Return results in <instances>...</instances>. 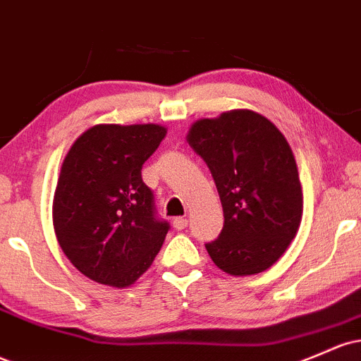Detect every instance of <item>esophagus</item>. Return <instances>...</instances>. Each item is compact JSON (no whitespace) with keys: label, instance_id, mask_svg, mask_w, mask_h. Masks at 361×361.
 I'll return each mask as SVG.
<instances>
[{"label":"esophagus","instance_id":"34e87169","mask_svg":"<svg viewBox=\"0 0 361 361\" xmlns=\"http://www.w3.org/2000/svg\"><path fill=\"white\" fill-rule=\"evenodd\" d=\"M187 224H188L187 217H174V221H173V226L178 229V231H181V229L187 228Z\"/></svg>","mask_w":361,"mask_h":361}]
</instances>
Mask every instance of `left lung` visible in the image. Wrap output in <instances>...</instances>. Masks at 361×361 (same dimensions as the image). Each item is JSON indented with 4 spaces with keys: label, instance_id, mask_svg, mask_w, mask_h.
<instances>
[{
    "label": "left lung",
    "instance_id": "1",
    "mask_svg": "<svg viewBox=\"0 0 361 361\" xmlns=\"http://www.w3.org/2000/svg\"><path fill=\"white\" fill-rule=\"evenodd\" d=\"M187 140L211 169L223 204V229L205 243L212 262L231 276L267 271L302 223V185L288 140L250 109L195 121Z\"/></svg>",
    "mask_w": 361,
    "mask_h": 361
}]
</instances>
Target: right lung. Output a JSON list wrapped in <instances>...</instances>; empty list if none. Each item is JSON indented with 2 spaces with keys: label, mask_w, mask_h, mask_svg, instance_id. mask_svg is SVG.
<instances>
[{
  "label": "right lung",
  "mask_w": 361,
  "mask_h": 361,
  "mask_svg": "<svg viewBox=\"0 0 361 361\" xmlns=\"http://www.w3.org/2000/svg\"><path fill=\"white\" fill-rule=\"evenodd\" d=\"M168 130L161 125H96L75 140L53 200L54 233L82 274L128 288L154 262L169 231L156 216L142 166Z\"/></svg>",
  "instance_id": "add662e5"
}]
</instances>
